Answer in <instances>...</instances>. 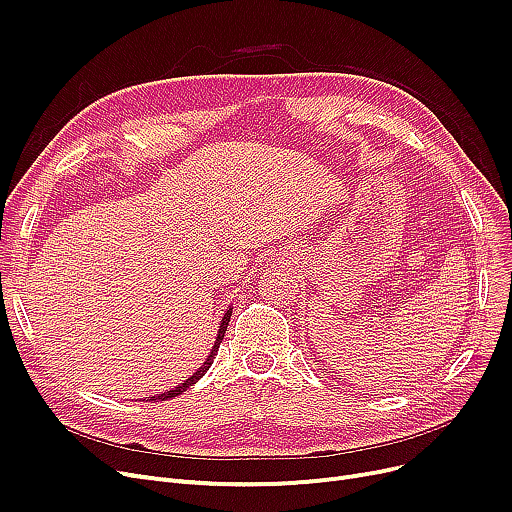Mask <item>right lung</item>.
Segmentation results:
<instances>
[{
    "label": "right lung",
    "mask_w": 512,
    "mask_h": 512,
    "mask_svg": "<svg viewBox=\"0 0 512 512\" xmlns=\"http://www.w3.org/2000/svg\"><path fill=\"white\" fill-rule=\"evenodd\" d=\"M230 315H232V309H228L226 313H224V317H222V324H220V330H218V338H215V344H213V348H211V353H209V357H207V361L191 375V378H188L184 384H180V386H176V388H172V390H168V392H164V394H157V396H149L147 400H168V398H174V396H178V394H182V392H186V388L188 386H193V384H197L203 375L207 373V369L211 367V363H213V359H215V355H218V348H220V342L224 340V334H226V330H228V321H230Z\"/></svg>",
    "instance_id": "add662e5"
}]
</instances>
